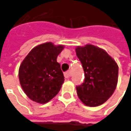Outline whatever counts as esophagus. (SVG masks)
<instances>
[{
    "label": "esophagus",
    "instance_id": "obj_1",
    "mask_svg": "<svg viewBox=\"0 0 131 131\" xmlns=\"http://www.w3.org/2000/svg\"><path fill=\"white\" fill-rule=\"evenodd\" d=\"M64 76H65V77L66 79H69L71 77V72H70V71H67V72H66V73H64Z\"/></svg>",
    "mask_w": 131,
    "mask_h": 131
}]
</instances>
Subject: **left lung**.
I'll return each instance as SVG.
<instances>
[{
  "instance_id": "left-lung-1",
  "label": "left lung",
  "mask_w": 131,
  "mask_h": 131,
  "mask_svg": "<svg viewBox=\"0 0 131 131\" xmlns=\"http://www.w3.org/2000/svg\"><path fill=\"white\" fill-rule=\"evenodd\" d=\"M76 53L82 65L84 80L77 86L79 98L88 106L105 103L114 92L118 80V66L105 50L91 44L77 47Z\"/></svg>"
}]
</instances>
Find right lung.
Returning <instances> with one entry per match:
<instances>
[{"label":"right lung","mask_w":131,"mask_h":131,"mask_svg":"<svg viewBox=\"0 0 131 131\" xmlns=\"http://www.w3.org/2000/svg\"><path fill=\"white\" fill-rule=\"evenodd\" d=\"M63 45L55 46L51 42L34 47L23 60L19 69V79L23 91L32 101L46 103L60 91L64 76L58 54Z\"/></svg>","instance_id":"1"}]
</instances>
